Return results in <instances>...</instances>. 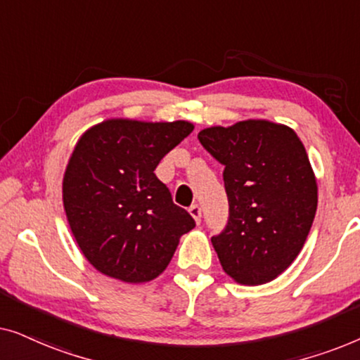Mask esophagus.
Wrapping results in <instances>:
<instances>
[{
  "label": "esophagus",
  "mask_w": 360,
  "mask_h": 360,
  "mask_svg": "<svg viewBox=\"0 0 360 360\" xmlns=\"http://www.w3.org/2000/svg\"><path fill=\"white\" fill-rule=\"evenodd\" d=\"M188 211H190V214L193 216V219L196 221V224H200L201 223V208H200V205H191Z\"/></svg>",
  "instance_id": "34e87169"
}]
</instances>
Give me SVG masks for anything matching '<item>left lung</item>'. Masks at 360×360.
Segmentation results:
<instances>
[{"label":"left lung","instance_id":"8db88e82","mask_svg":"<svg viewBox=\"0 0 360 360\" xmlns=\"http://www.w3.org/2000/svg\"><path fill=\"white\" fill-rule=\"evenodd\" d=\"M198 139L224 165L229 219L211 238L221 267L238 283H267L297 259L316 214L318 185L303 142L267 120L206 127Z\"/></svg>","mask_w":360,"mask_h":360}]
</instances>
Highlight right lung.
<instances>
[{
	"instance_id": "right-lung-1",
	"label": "right lung",
	"mask_w": 360,
	"mask_h": 360,
	"mask_svg": "<svg viewBox=\"0 0 360 360\" xmlns=\"http://www.w3.org/2000/svg\"><path fill=\"white\" fill-rule=\"evenodd\" d=\"M191 131L188 121L106 120L78 139L63 175V208L98 272L127 283L154 280L195 228L154 174Z\"/></svg>"
}]
</instances>
